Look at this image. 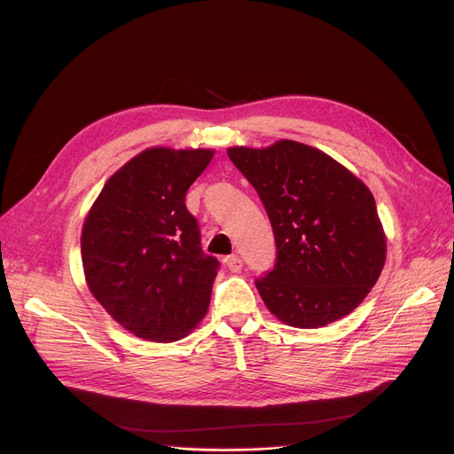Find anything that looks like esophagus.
I'll list each match as a JSON object with an SVG mask.
<instances>
[{
  "label": "esophagus",
  "instance_id": "34e87169",
  "mask_svg": "<svg viewBox=\"0 0 454 454\" xmlns=\"http://www.w3.org/2000/svg\"><path fill=\"white\" fill-rule=\"evenodd\" d=\"M225 265L229 267L231 272H239V270L242 269V259H240V255H237V254L227 255V257H225Z\"/></svg>",
  "mask_w": 454,
  "mask_h": 454
}]
</instances>
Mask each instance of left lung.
<instances>
[{"mask_svg":"<svg viewBox=\"0 0 454 454\" xmlns=\"http://www.w3.org/2000/svg\"><path fill=\"white\" fill-rule=\"evenodd\" d=\"M263 202L277 265L255 282L287 325L324 327L367 297L387 261V235L369 187L312 145L278 140L227 149Z\"/></svg>","mask_w":454,"mask_h":454,"instance_id":"1","label":"left lung"}]
</instances>
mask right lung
Returning a JSON list of instances; mask_svg holds the SVG:
<instances>
[{"mask_svg": "<svg viewBox=\"0 0 454 454\" xmlns=\"http://www.w3.org/2000/svg\"><path fill=\"white\" fill-rule=\"evenodd\" d=\"M208 147H147L109 176L81 231L89 292L132 335L172 342L208 312L217 259L204 255L189 185Z\"/></svg>", "mask_w": 454, "mask_h": 454, "instance_id": "obj_1", "label": "right lung"}]
</instances>
